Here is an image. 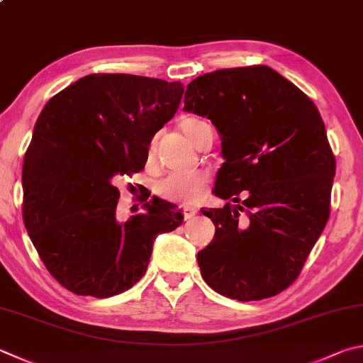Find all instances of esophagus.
I'll list each match as a JSON object with an SVG mask.
<instances>
[{"label":"esophagus","instance_id":"34e87169","mask_svg":"<svg viewBox=\"0 0 363 363\" xmlns=\"http://www.w3.org/2000/svg\"><path fill=\"white\" fill-rule=\"evenodd\" d=\"M182 213H184V219L189 220V219H192V217H194L196 213H199V209L194 208V206H184V208H182Z\"/></svg>","mask_w":363,"mask_h":363}]
</instances>
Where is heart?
Masks as SVG:
<instances>
[{
  "mask_svg": "<svg viewBox=\"0 0 363 363\" xmlns=\"http://www.w3.org/2000/svg\"><path fill=\"white\" fill-rule=\"evenodd\" d=\"M179 127L182 133L186 135L187 140L196 147L201 141L206 131L211 130L209 123L199 117H186L182 118ZM152 155V146L149 149V157ZM209 182V174L206 171L196 169V171H187V173H173L168 174L164 179L157 184V194L162 199H167L171 201H186L194 203L200 200L204 189H206Z\"/></svg>",
  "mask_w": 363,
  "mask_h": 363,
  "instance_id": "heart-1",
  "label": "heart"
}]
</instances>
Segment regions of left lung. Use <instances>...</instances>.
Returning <instances> with one entry per match:
<instances>
[{
    "label": "left lung",
    "mask_w": 363,
    "mask_h": 363,
    "mask_svg": "<svg viewBox=\"0 0 363 363\" xmlns=\"http://www.w3.org/2000/svg\"><path fill=\"white\" fill-rule=\"evenodd\" d=\"M182 111L208 117L220 135L225 162L214 195L245 196L201 211L216 227L196 255L203 279L240 301L278 295L300 274L330 214L335 157L318 108L278 71L257 65L194 79Z\"/></svg>",
    "instance_id": "1"
}]
</instances>
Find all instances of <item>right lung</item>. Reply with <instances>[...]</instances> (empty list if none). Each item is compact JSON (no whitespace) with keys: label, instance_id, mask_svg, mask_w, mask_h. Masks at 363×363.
Returning a JSON list of instances; mask_svg holds the SVG:
<instances>
[{"label":"right lung","instance_id":"add662e5","mask_svg":"<svg viewBox=\"0 0 363 363\" xmlns=\"http://www.w3.org/2000/svg\"><path fill=\"white\" fill-rule=\"evenodd\" d=\"M184 85L133 74H89L52 96L23 159V222L49 273L77 295L108 298L146 273L160 233L184 216L154 196L118 222L116 177L138 173Z\"/></svg>","mask_w":363,"mask_h":363}]
</instances>
